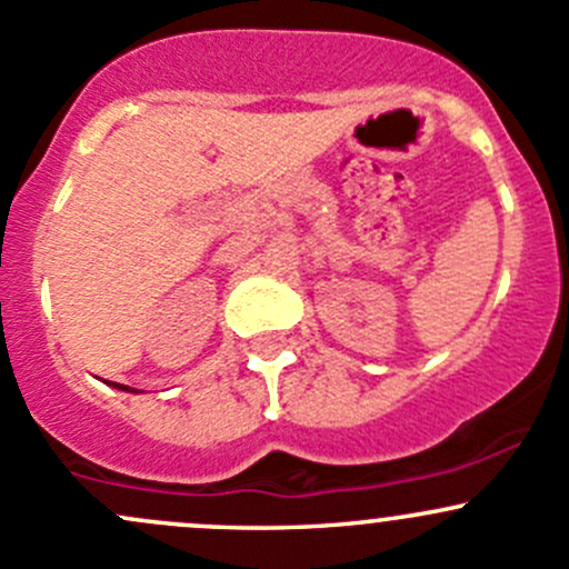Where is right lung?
Instances as JSON below:
<instances>
[{"label": "right lung", "mask_w": 569, "mask_h": 569, "mask_svg": "<svg viewBox=\"0 0 569 569\" xmlns=\"http://www.w3.org/2000/svg\"><path fill=\"white\" fill-rule=\"evenodd\" d=\"M111 387H117V390H124V392H139V390H130V387L124 385H117V381H111Z\"/></svg>", "instance_id": "right-lung-1"}]
</instances>
